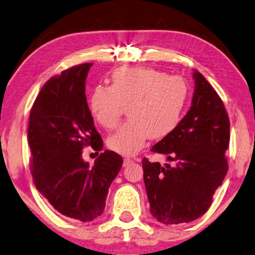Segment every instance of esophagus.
Wrapping results in <instances>:
<instances>
[{
  "mask_svg": "<svg viewBox=\"0 0 255 255\" xmlns=\"http://www.w3.org/2000/svg\"><path fill=\"white\" fill-rule=\"evenodd\" d=\"M130 163H132V159H130V158H125L124 159V166H128V165Z\"/></svg>",
  "mask_w": 255,
  "mask_h": 255,
  "instance_id": "34e87169",
  "label": "esophagus"
}]
</instances>
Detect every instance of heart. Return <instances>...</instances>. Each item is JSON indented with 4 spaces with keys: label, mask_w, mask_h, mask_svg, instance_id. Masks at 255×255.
Returning <instances> with one entry per match:
<instances>
[{
    "label": "heart",
    "mask_w": 255,
    "mask_h": 255,
    "mask_svg": "<svg viewBox=\"0 0 255 255\" xmlns=\"http://www.w3.org/2000/svg\"><path fill=\"white\" fill-rule=\"evenodd\" d=\"M188 85L180 76H167L149 67H121L111 76L110 87L97 85L89 97V110L100 126L114 129L124 106L129 120L107 145L121 155L131 156L146 139L162 138L178 126L188 99Z\"/></svg>",
    "instance_id": "b5f03b06"
}]
</instances>
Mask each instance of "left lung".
I'll return each mask as SVG.
<instances>
[{
    "label": "left lung",
    "instance_id": "1",
    "mask_svg": "<svg viewBox=\"0 0 255 255\" xmlns=\"http://www.w3.org/2000/svg\"><path fill=\"white\" fill-rule=\"evenodd\" d=\"M192 106L178 126L151 151L173 164L143 158L150 213L164 224L188 223L202 216L228 172L225 151L230 121L224 104L203 75L194 70Z\"/></svg>",
    "mask_w": 255,
    "mask_h": 255
}]
</instances>
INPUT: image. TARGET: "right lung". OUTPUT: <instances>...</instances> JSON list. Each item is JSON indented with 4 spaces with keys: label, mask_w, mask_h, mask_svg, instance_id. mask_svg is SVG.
I'll use <instances>...</instances> for the list:
<instances>
[{
    "label": "right lung",
    "mask_w": 255,
    "mask_h": 255,
    "mask_svg": "<svg viewBox=\"0 0 255 255\" xmlns=\"http://www.w3.org/2000/svg\"><path fill=\"white\" fill-rule=\"evenodd\" d=\"M91 66L78 64L46 82L32 106L27 130L35 187L56 211L81 222L103 214L110 186L124 163L110 150L100 153L93 166L82 157L85 146L103 149L85 96Z\"/></svg>",
    "instance_id": "obj_1"
}]
</instances>
